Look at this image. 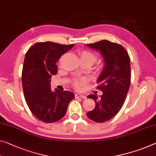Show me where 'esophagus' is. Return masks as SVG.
I'll use <instances>...</instances> for the list:
<instances>
[{
	"label": "esophagus",
	"mask_w": 156,
	"mask_h": 156,
	"mask_svg": "<svg viewBox=\"0 0 156 156\" xmlns=\"http://www.w3.org/2000/svg\"><path fill=\"white\" fill-rule=\"evenodd\" d=\"M75 98H86V96L84 95H81V94H76L75 95Z\"/></svg>",
	"instance_id": "34e87169"
}]
</instances>
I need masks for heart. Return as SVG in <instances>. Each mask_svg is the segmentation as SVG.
Returning <instances> with one entry per match:
<instances>
[{
	"label": "heart",
	"mask_w": 156,
	"mask_h": 156,
	"mask_svg": "<svg viewBox=\"0 0 156 156\" xmlns=\"http://www.w3.org/2000/svg\"><path fill=\"white\" fill-rule=\"evenodd\" d=\"M81 60H86V61H90L93 64L97 61V56L93 52L90 51H83L80 54ZM87 82V80L85 77H79L76 78L73 81V86L76 90H80L81 87Z\"/></svg>",
	"instance_id": "obj_1"
}]
</instances>
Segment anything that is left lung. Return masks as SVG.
<instances>
[{
  "mask_svg": "<svg viewBox=\"0 0 156 156\" xmlns=\"http://www.w3.org/2000/svg\"><path fill=\"white\" fill-rule=\"evenodd\" d=\"M86 46L99 51L104 58L105 67L98 79L102 95H89L94 100L95 107L86 113L87 116L97 123L112 119L123 107L130 84V59L128 51L117 43L103 40L87 44Z\"/></svg>",
  "mask_w": 156,
  "mask_h": 156,
  "instance_id": "obj_1",
  "label": "left lung"
}]
</instances>
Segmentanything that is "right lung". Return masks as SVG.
Returning a JSON list of instances; mask_svg holds the SVG:
<instances>
[{
    "label": "right lung",
    "mask_w": 156,
    "mask_h": 156,
    "mask_svg": "<svg viewBox=\"0 0 156 156\" xmlns=\"http://www.w3.org/2000/svg\"><path fill=\"white\" fill-rule=\"evenodd\" d=\"M74 44L37 42L26 52L22 70V86L26 102L32 114L44 123L59 121L75 98L70 91L51 89L50 78L57 73L56 63Z\"/></svg>",
    "instance_id": "add662e5"
}]
</instances>
